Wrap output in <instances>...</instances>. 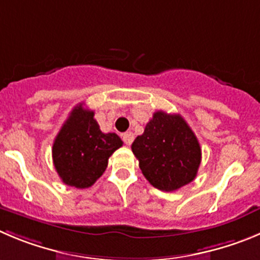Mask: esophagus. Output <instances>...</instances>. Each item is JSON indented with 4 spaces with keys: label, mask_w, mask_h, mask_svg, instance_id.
I'll return each instance as SVG.
<instances>
[{
    "label": "esophagus",
    "mask_w": 260,
    "mask_h": 260,
    "mask_svg": "<svg viewBox=\"0 0 260 260\" xmlns=\"http://www.w3.org/2000/svg\"><path fill=\"white\" fill-rule=\"evenodd\" d=\"M133 140H135V135H133L132 132H125L124 135H123V141H124L125 145H132Z\"/></svg>",
    "instance_id": "1"
}]
</instances>
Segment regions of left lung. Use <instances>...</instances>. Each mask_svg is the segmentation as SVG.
Segmentation results:
<instances>
[{
    "label": "left lung",
    "mask_w": 260,
    "mask_h": 260,
    "mask_svg": "<svg viewBox=\"0 0 260 260\" xmlns=\"http://www.w3.org/2000/svg\"><path fill=\"white\" fill-rule=\"evenodd\" d=\"M145 178L155 188L176 191L195 179L201 149L195 133L179 114L156 111L132 144Z\"/></svg>",
    "instance_id": "left-lung-1"
}]
</instances>
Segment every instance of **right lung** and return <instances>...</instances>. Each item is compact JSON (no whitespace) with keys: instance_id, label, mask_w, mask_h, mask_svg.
<instances>
[{"instance_id":"add662e5","label":"right lung","mask_w":260,"mask_h":260,"mask_svg":"<svg viewBox=\"0 0 260 260\" xmlns=\"http://www.w3.org/2000/svg\"><path fill=\"white\" fill-rule=\"evenodd\" d=\"M93 116V111L78 104L53 141V166L72 187H91L105 172L111 154L123 146L118 135L101 132Z\"/></svg>"}]
</instances>
